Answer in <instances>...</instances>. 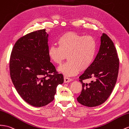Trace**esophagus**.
<instances>
[{
    "label": "esophagus",
    "mask_w": 129,
    "mask_h": 129,
    "mask_svg": "<svg viewBox=\"0 0 129 129\" xmlns=\"http://www.w3.org/2000/svg\"><path fill=\"white\" fill-rule=\"evenodd\" d=\"M72 80L71 78H69L68 77H66V76H64V82L65 83L69 82H71Z\"/></svg>",
    "instance_id": "34e87169"
}]
</instances>
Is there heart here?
<instances>
[{
	"label": "heart",
	"instance_id": "b5f03b06",
	"mask_svg": "<svg viewBox=\"0 0 129 129\" xmlns=\"http://www.w3.org/2000/svg\"><path fill=\"white\" fill-rule=\"evenodd\" d=\"M57 43L58 47L51 46L49 48L48 56L57 64H61L67 56L68 61L58 68L66 76L76 75L80 69L86 70L94 60L96 42L92 36L69 32L59 37Z\"/></svg>",
	"mask_w": 129,
	"mask_h": 129
}]
</instances>
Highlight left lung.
<instances>
[{"instance_id": "8db88e82", "label": "left lung", "mask_w": 129, "mask_h": 129, "mask_svg": "<svg viewBox=\"0 0 129 129\" xmlns=\"http://www.w3.org/2000/svg\"><path fill=\"white\" fill-rule=\"evenodd\" d=\"M101 44L96 56L90 67L79 77L82 89L78 102L87 107L104 103L110 96L116 85L119 61L114 43L106 34L101 36ZM94 78L89 84L83 80Z\"/></svg>"}]
</instances>
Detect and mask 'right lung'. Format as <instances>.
Listing matches in <instances>:
<instances>
[{
	"mask_svg": "<svg viewBox=\"0 0 129 129\" xmlns=\"http://www.w3.org/2000/svg\"><path fill=\"white\" fill-rule=\"evenodd\" d=\"M46 29L20 37L15 44L10 60V76L22 98L35 107L47 105L54 99L56 87L64 81L48 56Z\"/></svg>",
	"mask_w": 129,
	"mask_h": 129,
	"instance_id": "1",
	"label": "right lung"
}]
</instances>
